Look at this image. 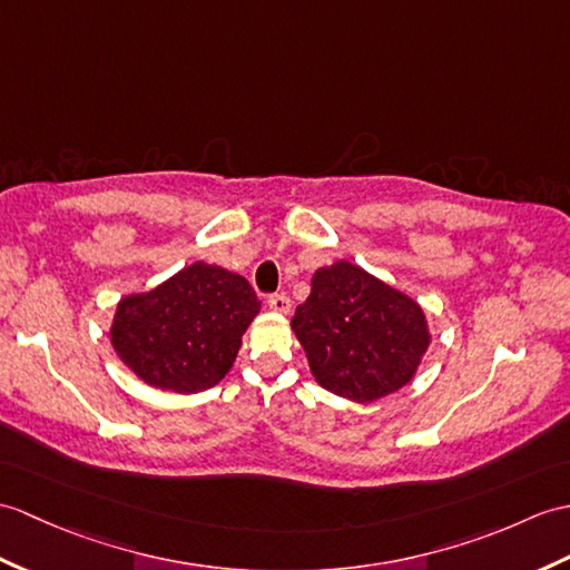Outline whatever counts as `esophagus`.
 <instances>
[{"label": "esophagus", "instance_id": "34e87169", "mask_svg": "<svg viewBox=\"0 0 570 570\" xmlns=\"http://www.w3.org/2000/svg\"><path fill=\"white\" fill-rule=\"evenodd\" d=\"M267 306H269L274 313L286 315V313L291 311V301H288V296H284V294H274V296L267 298Z\"/></svg>", "mask_w": 570, "mask_h": 570}]
</instances>
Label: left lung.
<instances>
[{
  "label": "left lung",
  "instance_id": "8db88e82",
  "mask_svg": "<svg viewBox=\"0 0 570 570\" xmlns=\"http://www.w3.org/2000/svg\"><path fill=\"white\" fill-rule=\"evenodd\" d=\"M291 327L315 381L356 403L413 381L432 340L417 301L347 259L313 274L311 296Z\"/></svg>",
  "mask_w": 570,
  "mask_h": 570
}]
</instances>
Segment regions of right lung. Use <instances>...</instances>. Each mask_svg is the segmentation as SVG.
Masks as SVG:
<instances>
[{
	"label": "right lung",
	"instance_id": "obj_1",
	"mask_svg": "<svg viewBox=\"0 0 570 570\" xmlns=\"http://www.w3.org/2000/svg\"><path fill=\"white\" fill-rule=\"evenodd\" d=\"M259 308L245 276L194 262L118 301L109 335L118 360L148 386L198 393L230 372Z\"/></svg>",
	"mask_w": 570,
	"mask_h": 570
}]
</instances>
